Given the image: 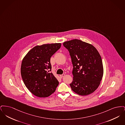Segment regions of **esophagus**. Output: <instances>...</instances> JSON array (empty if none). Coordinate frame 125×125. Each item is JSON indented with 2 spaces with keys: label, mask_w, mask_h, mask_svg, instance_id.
Masks as SVG:
<instances>
[{
  "label": "esophagus",
  "mask_w": 125,
  "mask_h": 125,
  "mask_svg": "<svg viewBox=\"0 0 125 125\" xmlns=\"http://www.w3.org/2000/svg\"><path fill=\"white\" fill-rule=\"evenodd\" d=\"M65 75V74H61V75H60V78H62L63 77H64Z\"/></svg>",
  "instance_id": "1"
}]
</instances>
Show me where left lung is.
Returning <instances> with one entry per match:
<instances>
[{"instance_id":"left-lung-1","label":"left lung","mask_w":125,"mask_h":125,"mask_svg":"<svg viewBox=\"0 0 125 125\" xmlns=\"http://www.w3.org/2000/svg\"><path fill=\"white\" fill-rule=\"evenodd\" d=\"M69 51L73 65V81L70 87L75 93L87 95L98 88L104 74L103 62L93 45L79 39L63 42Z\"/></svg>"}]
</instances>
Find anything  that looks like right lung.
I'll use <instances>...</instances> for the list:
<instances>
[{
  "label": "right lung",
  "instance_id": "1",
  "mask_svg": "<svg viewBox=\"0 0 125 125\" xmlns=\"http://www.w3.org/2000/svg\"><path fill=\"white\" fill-rule=\"evenodd\" d=\"M60 43L37 45L25 56L21 73L26 87L33 95L46 97L55 91L59 83L50 73L51 57L61 47Z\"/></svg>",
  "mask_w": 125,
  "mask_h": 125
}]
</instances>
